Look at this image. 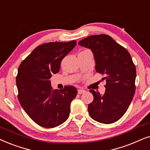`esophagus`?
<instances>
[{"instance_id":"obj_1","label":"esophagus","mask_w":150,"mask_h":150,"mask_svg":"<svg viewBox=\"0 0 150 150\" xmlns=\"http://www.w3.org/2000/svg\"><path fill=\"white\" fill-rule=\"evenodd\" d=\"M77 92H78V94H79V95H81V94L82 93H84L86 91L85 90H83V89H79L78 91H77Z\"/></svg>"}]
</instances>
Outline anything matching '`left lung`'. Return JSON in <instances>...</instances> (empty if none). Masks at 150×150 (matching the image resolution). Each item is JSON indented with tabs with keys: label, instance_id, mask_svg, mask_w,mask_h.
I'll use <instances>...</instances> for the list:
<instances>
[{
	"label": "left lung",
	"instance_id": "obj_1",
	"mask_svg": "<svg viewBox=\"0 0 150 150\" xmlns=\"http://www.w3.org/2000/svg\"><path fill=\"white\" fill-rule=\"evenodd\" d=\"M79 45L91 50L96 71L106 81L103 95L90 90L94 99L88 105L89 115L99 123H115L125 113L134 95L137 71L131 55L105 34L91 35L79 41Z\"/></svg>",
	"mask_w": 150,
	"mask_h": 150
}]
</instances>
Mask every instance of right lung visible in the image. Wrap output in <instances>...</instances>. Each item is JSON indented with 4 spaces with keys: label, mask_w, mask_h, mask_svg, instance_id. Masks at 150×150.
Returning a JSON list of instances; mask_svg holds the SVG:
<instances>
[{
    "label": "right lung",
    "mask_w": 150,
    "mask_h": 150,
    "mask_svg": "<svg viewBox=\"0 0 150 150\" xmlns=\"http://www.w3.org/2000/svg\"><path fill=\"white\" fill-rule=\"evenodd\" d=\"M77 45L69 42L45 43L35 48L22 62L16 76L20 103L38 125L52 128L69 118L70 105L77 91L73 86L53 90L50 79L60 69V63Z\"/></svg>",
    "instance_id": "right-lung-1"
}]
</instances>
